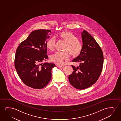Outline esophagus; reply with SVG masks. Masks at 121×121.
Segmentation results:
<instances>
[{"instance_id":"esophagus-1","label":"esophagus","mask_w":121,"mask_h":121,"mask_svg":"<svg viewBox=\"0 0 121 121\" xmlns=\"http://www.w3.org/2000/svg\"><path fill=\"white\" fill-rule=\"evenodd\" d=\"M56 66L59 68H63L65 66L64 65H56Z\"/></svg>"}]
</instances>
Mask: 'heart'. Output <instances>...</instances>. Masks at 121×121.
<instances>
[{
    "label": "heart",
    "mask_w": 121,
    "mask_h": 121,
    "mask_svg": "<svg viewBox=\"0 0 121 121\" xmlns=\"http://www.w3.org/2000/svg\"><path fill=\"white\" fill-rule=\"evenodd\" d=\"M58 39L65 43L63 52H56L51 55L50 60L58 65L63 64L64 61L69 59L70 54L73 57L78 56L81 53L83 49V44L77 37L72 32L63 31L57 35ZM55 46V38H51L47 41L46 47L50 51L54 50Z\"/></svg>",
    "instance_id": "obj_1"
}]
</instances>
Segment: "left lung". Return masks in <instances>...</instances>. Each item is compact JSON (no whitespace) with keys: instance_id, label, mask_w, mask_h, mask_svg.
Masks as SVG:
<instances>
[{"instance_id":"8db88e82","label":"left lung","mask_w":121,"mask_h":121,"mask_svg":"<svg viewBox=\"0 0 121 121\" xmlns=\"http://www.w3.org/2000/svg\"><path fill=\"white\" fill-rule=\"evenodd\" d=\"M83 49L73 62L80 63L78 67L71 65L73 71L69 76L71 84L77 89L89 88L96 82L102 71L103 51L94 38L86 31L81 33Z\"/></svg>"}]
</instances>
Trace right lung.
<instances>
[{"label":"right lung","instance_id":"add662e5","mask_svg":"<svg viewBox=\"0 0 121 121\" xmlns=\"http://www.w3.org/2000/svg\"><path fill=\"white\" fill-rule=\"evenodd\" d=\"M51 30H35L22 42L15 54L14 65L22 81L34 89H41L50 82L52 77L53 63H41L48 58L47 54V40Z\"/></svg>","mask_w":121,"mask_h":121}]
</instances>
